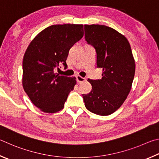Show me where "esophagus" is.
<instances>
[{"mask_svg": "<svg viewBox=\"0 0 159 159\" xmlns=\"http://www.w3.org/2000/svg\"><path fill=\"white\" fill-rule=\"evenodd\" d=\"M76 79H77V82L78 84H81V83L84 82L86 81L85 78L80 76V75H77V76L76 77Z\"/></svg>", "mask_w": 159, "mask_h": 159, "instance_id": "34e87169", "label": "esophagus"}]
</instances>
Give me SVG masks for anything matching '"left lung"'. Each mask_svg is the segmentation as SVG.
<instances>
[{
  "instance_id": "1",
  "label": "left lung",
  "mask_w": 159,
  "mask_h": 159,
  "mask_svg": "<svg viewBox=\"0 0 159 159\" xmlns=\"http://www.w3.org/2000/svg\"><path fill=\"white\" fill-rule=\"evenodd\" d=\"M85 39L95 47L101 80L88 79L92 90L83 95L85 107L92 113L110 115L126 99L134 78L135 59L129 42L124 35L105 25H84Z\"/></svg>"
}]
</instances>
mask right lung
<instances>
[{
    "label": "right lung",
    "instance_id": "right-lung-1",
    "mask_svg": "<svg viewBox=\"0 0 159 159\" xmlns=\"http://www.w3.org/2000/svg\"><path fill=\"white\" fill-rule=\"evenodd\" d=\"M84 35L82 24L52 25L30 42L23 58L22 85L35 106L46 113L63 109L74 89L76 77L59 75L54 68L66 66L69 50Z\"/></svg>",
    "mask_w": 159,
    "mask_h": 159
}]
</instances>
